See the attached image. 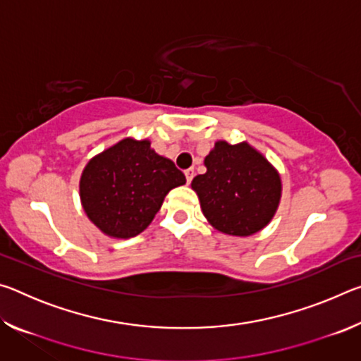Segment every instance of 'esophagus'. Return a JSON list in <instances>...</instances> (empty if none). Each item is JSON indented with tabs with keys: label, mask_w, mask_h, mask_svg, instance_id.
<instances>
[{
	"label": "esophagus",
	"mask_w": 361,
	"mask_h": 361,
	"mask_svg": "<svg viewBox=\"0 0 361 361\" xmlns=\"http://www.w3.org/2000/svg\"><path fill=\"white\" fill-rule=\"evenodd\" d=\"M185 176H186V183H188V185H191V181H192V178H194V169L185 170Z\"/></svg>",
	"instance_id": "esophagus-1"
}]
</instances>
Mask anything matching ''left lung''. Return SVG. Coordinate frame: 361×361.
I'll return each mask as SVG.
<instances>
[{
  "label": "left lung",
  "mask_w": 361,
  "mask_h": 361,
  "mask_svg": "<svg viewBox=\"0 0 361 361\" xmlns=\"http://www.w3.org/2000/svg\"><path fill=\"white\" fill-rule=\"evenodd\" d=\"M207 172L191 186L200 209L223 234L247 237L271 223L282 195L280 175L267 159L248 143H215L205 157Z\"/></svg>",
  "instance_id": "1"
}]
</instances>
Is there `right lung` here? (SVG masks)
Returning <instances> with one entry per match:
<instances>
[{"label":"right lung","mask_w":361,"mask_h":361,"mask_svg":"<svg viewBox=\"0 0 361 361\" xmlns=\"http://www.w3.org/2000/svg\"><path fill=\"white\" fill-rule=\"evenodd\" d=\"M185 183L181 170L151 149L149 140L124 138L87 162L79 195L103 234L130 239L148 228L170 189Z\"/></svg>","instance_id":"1"}]
</instances>
